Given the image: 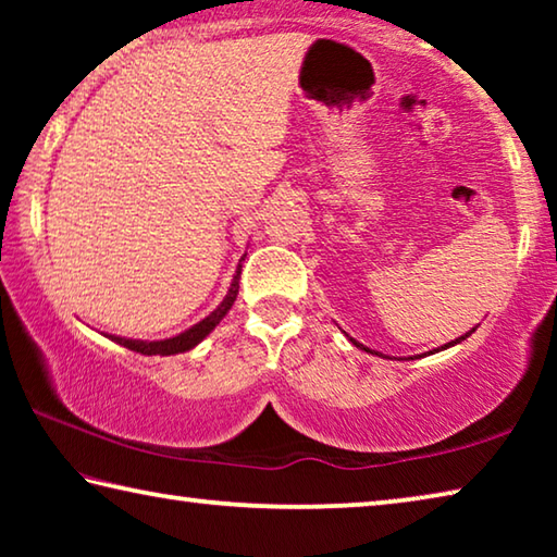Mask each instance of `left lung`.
Returning a JSON list of instances; mask_svg holds the SVG:
<instances>
[{
    "instance_id": "obj_1",
    "label": "left lung",
    "mask_w": 557,
    "mask_h": 557,
    "mask_svg": "<svg viewBox=\"0 0 557 557\" xmlns=\"http://www.w3.org/2000/svg\"><path fill=\"white\" fill-rule=\"evenodd\" d=\"M476 332V326L474 329H471V332H467L465 336H459V338H455V342H449V344H445V346H440V348H435V351H445V348H449V346H455V344H461V342H465V338L467 336H471V334H474ZM348 342H351L354 346H358V348H363V351H369V354H375V351H371V348H366L363 344H358L356 342V338H348ZM428 354H432V351H428Z\"/></svg>"
}]
</instances>
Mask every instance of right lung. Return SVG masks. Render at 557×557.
Here are the masks:
<instances>
[{
	"label": "right lung",
	"instance_id": "1",
	"mask_svg": "<svg viewBox=\"0 0 557 557\" xmlns=\"http://www.w3.org/2000/svg\"><path fill=\"white\" fill-rule=\"evenodd\" d=\"M240 260H245V256ZM238 287H240V265H238V270H235L233 282L228 287V295L223 297L221 305L215 307L209 317L201 319L199 324H194L191 329H186V332L176 334L172 338H162V342H143V338H125V336H112V334H110V338L112 342H117L120 346L129 348V351L145 354V356H174V354L191 351V348L199 346L203 338L221 324V319L228 314V309L233 307L235 297H238Z\"/></svg>",
	"mask_w": 557,
	"mask_h": 557
}]
</instances>
